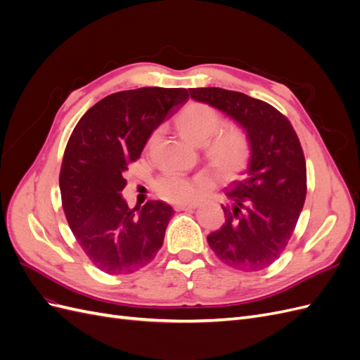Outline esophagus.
I'll return each mask as SVG.
<instances>
[{
    "mask_svg": "<svg viewBox=\"0 0 360 360\" xmlns=\"http://www.w3.org/2000/svg\"><path fill=\"white\" fill-rule=\"evenodd\" d=\"M197 204H176L174 205V209H176V212H183V210H195L197 209Z\"/></svg>",
    "mask_w": 360,
    "mask_h": 360,
    "instance_id": "obj_1",
    "label": "esophagus"
}]
</instances>
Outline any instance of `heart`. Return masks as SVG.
Here are the masks:
<instances>
[{
    "instance_id": "1",
    "label": "heart",
    "mask_w": 360,
    "mask_h": 360,
    "mask_svg": "<svg viewBox=\"0 0 360 360\" xmlns=\"http://www.w3.org/2000/svg\"><path fill=\"white\" fill-rule=\"evenodd\" d=\"M176 124L181 136L189 143L204 146L205 158L219 177L237 179L248 169L252 158V146L248 135L242 129L230 127L214 137L221 126V115L213 106L198 102L189 103L177 114ZM155 189L167 201L192 202L201 197L205 183L201 179L167 174L156 180Z\"/></svg>"
}]
</instances>
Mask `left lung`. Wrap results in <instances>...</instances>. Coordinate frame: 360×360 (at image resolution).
<instances>
[{"label": "left lung", "mask_w": 360, "mask_h": 360, "mask_svg": "<svg viewBox=\"0 0 360 360\" xmlns=\"http://www.w3.org/2000/svg\"><path fill=\"white\" fill-rule=\"evenodd\" d=\"M240 124L252 146L246 177L226 191L225 222L207 236L222 263L258 271L284 252L307 198V162L290 120L267 102L217 86L189 89Z\"/></svg>", "instance_id": "1"}]
</instances>
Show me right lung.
I'll list each match as a JSON object with an SVG mask.
<instances>
[{"label":"right lung","instance_id":"obj_1","mask_svg":"<svg viewBox=\"0 0 360 360\" xmlns=\"http://www.w3.org/2000/svg\"><path fill=\"white\" fill-rule=\"evenodd\" d=\"M186 89L143 86L106 96L75 126L64 150L60 191L81 249L108 275H129L153 261L172 207L147 201L129 209L123 177L153 130L188 102Z\"/></svg>","mask_w":360,"mask_h":360}]
</instances>
